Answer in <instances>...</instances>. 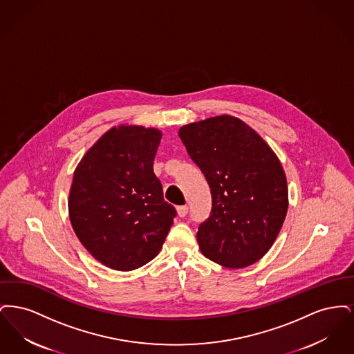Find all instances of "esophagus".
<instances>
[{
	"mask_svg": "<svg viewBox=\"0 0 354 354\" xmlns=\"http://www.w3.org/2000/svg\"><path fill=\"white\" fill-rule=\"evenodd\" d=\"M176 211H178V215L180 218H185V215L188 214V207L187 205H179V207H176Z\"/></svg>",
	"mask_w": 354,
	"mask_h": 354,
	"instance_id": "obj_1",
	"label": "esophagus"
}]
</instances>
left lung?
I'll list each match as a JSON object with an SVG mask.
<instances>
[{
    "instance_id": "left-lung-1",
    "label": "left lung",
    "mask_w": 354,
    "mask_h": 354,
    "mask_svg": "<svg viewBox=\"0 0 354 354\" xmlns=\"http://www.w3.org/2000/svg\"><path fill=\"white\" fill-rule=\"evenodd\" d=\"M179 136L211 188L212 209L196 234L201 251L227 268L252 266L270 251L286 219L280 160L260 135L231 115L189 123Z\"/></svg>"
}]
</instances>
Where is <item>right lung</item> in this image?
<instances>
[{
  "instance_id": "obj_1",
  "label": "right lung",
  "mask_w": 354,
  "mask_h": 354,
  "mask_svg": "<svg viewBox=\"0 0 354 354\" xmlns=\"http://www.w3.org/2000/svg\"><path fill=\"white\" fill-rule=\"evenodd\" d=\"M160 138L156 129L113 127L74 172L68 196L73 230L111 270H136L151 261L176 216L152 169Z\"/></svg>"
}]
</instances>
